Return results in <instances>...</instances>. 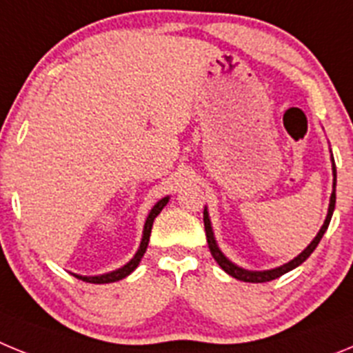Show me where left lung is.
<instances>
[{"label": "left lung", "mask_w": 353, "mask_h": 353, "mask_svg": "<svg viewBox=\"0 0 353 353\" xmlns=\"http://www.w3.org/2000/svg\"><path fill=\"white\" fill-rule=\"evenodd\" d=\"M332 173H334V187H336V166H334V164H332ZM334 205H336V191H332V196H330V205H329V214H327L325 223H323L322 230L318 232V235L314 236L313 242H311V244L307 245V248H305L297 258H293L292 261L281 265V267H277V269L263 270V272H251V270H244V269H240V267H236V265H233L232 261L228 260L223 252L219 251L217 244H215L214 233H212V226H210V219H208V212H207V208H205V210H203V223H205V233H207L208 249H210L212 256H214V260L219 263L221 269H223L226 274H230L232 277H235V279H239V281H245V283L272 281V279H277V277H281L283 274L290 272V270H293L295 267H299L301 263H304V261L311 256V252L316 249V245L320 244V240H322L323 233H325L327 228H329L330 217H332V212H334Z\"/></svg>", "instance_id": "left-lung-1"}]
</instances>
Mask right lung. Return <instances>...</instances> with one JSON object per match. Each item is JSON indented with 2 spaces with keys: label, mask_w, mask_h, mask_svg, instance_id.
Returning <instances> with one entry per match:
<instances>
[{
  "label": "right lung",
  "mask_w": 353,
  "mask_h": 353,
  "mask_svg": "<svg viewBox=\"0 0 353 353\" xmlns=\"http://www.w3.org/2000/svg\"><path fill=\"white\" fill-rule=\"evenodd\" d=\"M168 199L170 198H162L161 201H159L157 205H155L154 208H152V212L148 214V217H146V223H145V232H143V240H141V245H139L138 252H136V256L132 258V260L129 261L127 265H123L121 269L114 270V272H109V274H104V276H76L77 279H81V281H86V283H93V285H104V283H114V281H120V279H123V277L129 276L130 272H132L136 267L139 265V261H141L143 254H145L146 248H148V242H150V233H152V224H154V219L157 217L159 214H161V210L164 207H166Z\"/></svg>",
  "instance_id": "obj_1"
}]
</instances>
